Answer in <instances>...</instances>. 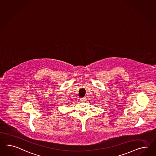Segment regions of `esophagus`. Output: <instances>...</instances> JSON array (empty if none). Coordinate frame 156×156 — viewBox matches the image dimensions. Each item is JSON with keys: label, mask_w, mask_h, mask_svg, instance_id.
Here are the masks:
<instances>
[{"label": "esophagus", "mask_w": 156, "mask_h": 156, "mask_svg": "<svg viewBox=\"0 0 156 156\" xmlns=\"http://www.w3.org/2000/svg\"><path fill=\"white\" fill-rule=\"evenodd\" d=\"M85 100H86V99H85V98H80V101H81V102H85Z\"/></svg>", "instance_id": "esophagus-1"}]
</instances>
